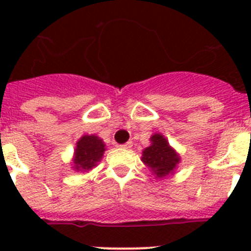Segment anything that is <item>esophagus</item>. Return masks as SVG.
Masks as SVG:
<instances>
[{"instance_id": "34e87169", "label": "esophagus", "mask_w": 251, "mask_h": 251, "mask_svg": "<svg viewBox=\"0 0 251 251\" xmlns=\"http://www.w3.org/2000/svg\"><path fill=\"white\" fill-rule=\"evenodd\" d=\"M133 147V143L132 141L127 142V143H124V145H122V148H124V150H130V148Z\"/></svg>"}]
</instances>
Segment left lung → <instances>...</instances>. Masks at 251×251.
<instances>
[{"label": "left lung", "mask_w": 251, "mask_h": 251, "mask_svg": "<svg viewBox=\"0 0 251 251\" xmlns=\"http://www.w3.org/2000/svg\"><path fill=\"white\" fill-rule=\"evenodd\" d=\"M151 145L142 152V162L150 168L156 178H165L175 174L181 157L167 138L161 133H154L150 138Z\"/></svg>", "instance_id": "8db88e82"}]
</instances>
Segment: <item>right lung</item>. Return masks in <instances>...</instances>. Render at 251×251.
<instances>
[{
	"instance_id": "obj_1",
	"label": "right lung",
	"mask_w": 251,
	"mask_h": 251,
	"mask_svg": "<svg viewBox=\"0 0 251 251\" xmlns=\"http://www.w3.org/2000/svg\"><path fill=\"white\" fill-rule=\"evenodd\" d=\"M106 151L103 139L95 134H84L77 139L72 159V168L76 172H89L98 166Z\"/></svg>"
}]
</instances>
